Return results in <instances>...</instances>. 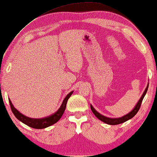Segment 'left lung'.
<instances>
[{"label": "left lung", "instance_id": "8db88e82", "mask_svg": "<svg viewBox=\"0 0 157 157\" xmlns=\"http://www.w3.org/2000/svg\"><path fill=\"white\" fill-rule=\"evenodd\" d=\"M148 87H149V85H147V88H146L145 91L144 92V93H143L142 98H140V100H139V101L136 104V105L135 106V107L133 109H132V111H131L129 112V114H126V115L123 116L122 117H120V118H109V117H106L101 115V114L99 113L96 111L95 109H94L93 107H92V105H90V108H91L92 112H93V114L95 115L97 117H98L99 120H101V122H105L106 124H110V125H116V124H122L123 122H125L126 121L130 120V119H132L133 117L135 116V114L137 113L139 109H140V108L141 107V105H142V100L143 99H144V96L146 93H147V90H148Z\"/></svg>", "mask_w": 157, "mask_h": 157}]
</instances>
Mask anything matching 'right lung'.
<instances>
[{"label": "right lung", "instance_id": "obj_1", "mask_svg": "<svg viewBox=\"0 0 157 157\" xmlns=\"http://www.w3.org/2000/svg\"><path fill=\"white\" fill-rule=\"evenodd\" d=\"M72 93H73V91L70 92V93L66 96V98L64 99L63 104H62L60 107L59 108V109L57 110L56 112H55V113L53 114H52V115L47 117H44L41 119H33L25 117V115H23V114L20 113V112L17 111V110L13 107L11 101L10 100L9 103L13 113L17 120L24 123L25 124L29 126V127L32 128H34V129H44V128L48 127H50V126L54 124L55 123H56L57 121L61 118V117L63 116L64 112H65V110L66 105H67V101L68 100V99L70 98V97L72 95Z\"/></svg>", "mask_w": 157, "mask_h": 157}]
</instances>
